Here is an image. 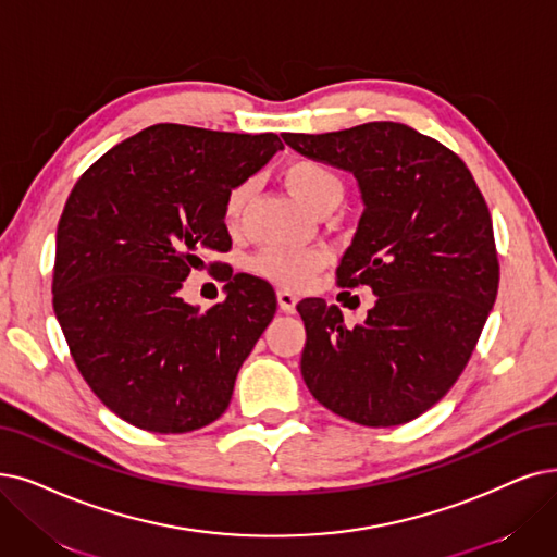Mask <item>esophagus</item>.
<instances>
[{
    "label": "esophagus",
    "instance_id": "1",
    "mask_svg": "<svg viewBox=\"0 0 557 557\" xmlns=\"http://www.w3.org/2000/svg\"><path fill=\"white\" fill-rule=\"evenodd\" d=\"M276 299H278V308L283 310V313H295V310H297L299 299L290 290H278Z\"/></svg>",
    "mask_w": 557,
    "mask_h": 557
}]
</instances>
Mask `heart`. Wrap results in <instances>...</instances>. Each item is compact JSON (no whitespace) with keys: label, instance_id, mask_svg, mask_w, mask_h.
I'll return each instance as SVG.
<instances>
[{"label":"heart","instance_id":"1","mask_svg":"<svg viewBox=\"0 0 557 557\" xmlns=\"http://www.w3.org/2000/svg\"><path fill=\"white\" fill-rule=\"evenodd\" d=\"M283 177L287 189L297 196V201L313 212L331 203L338 206L345 191L343 177L318 160H295L283 169ZM249 196L251 183H242L228 191L224 206L228 224H235L239 219ZM326 262L329 251L324 249H267L253 258L251 267L253 272L278 285L304 287Z\"/></svg>","mask_w":557,"mask_h":557}]
</instances>
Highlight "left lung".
<instances>
[{"label": "left lung", "instance_id": "1", "mask_svg": "<svg viewBox=\"0 0 557 557\" xmlns=\"http://www.w3.org/2000/svg\"><path fill=\"white\" fill-rule=\"evenodd\" d=\"M283 141L354 173L366 208L336 276L376 295L351 329L324 299L297 304L304 382L351 422L405 425L459 380L496 301L500 267L484 196L450 148L403 123L285 132Z\"/></svg>", "mask_w": 557, "mask_h": 557}]
</instances>
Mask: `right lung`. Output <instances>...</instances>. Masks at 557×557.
Wrapping results in <instances>:
<instances>
[{"instance_id":"obj_1","label":"right lung","mask_w":557,"mask_h":557,"mask_svg":"<svg viewBox=\"0 0 557 557\" xmlns=\"http://www.w3.org/2000/svg\"><path fill=\"white\" fill-rule=\"evenodd\" d=\"M278 150L274 132L160 123L107 150L73 187L57 228L54 313L84 382L129 425L183 434L228 409L276 295L231 272L226 299L203 313L181 287L231 249L226 196Z\"/></svg>"}]
</instances>
